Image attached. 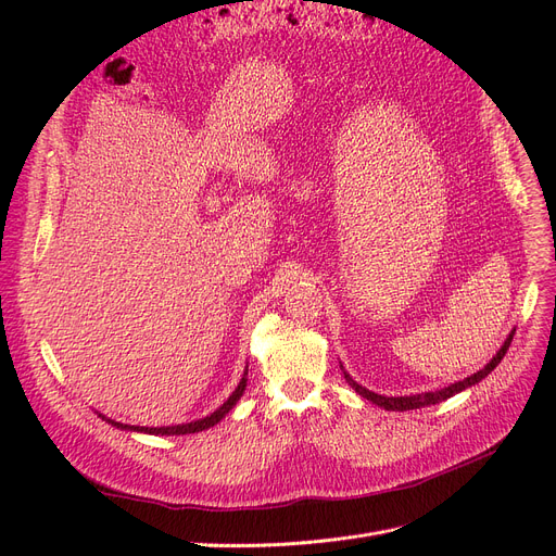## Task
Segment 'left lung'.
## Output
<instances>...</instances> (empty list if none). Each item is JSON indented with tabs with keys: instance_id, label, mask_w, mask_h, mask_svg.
<instances>
[{
	"instance_id": "8db88e82",
	"label": "left lung",
	"mask_w": 556,
	"mask_h": 556,
	"mask_svg": "<svg viewBox=\"0 0 556 556\" xmlns=\"http://www.w3.org/2000/svg\"><path fill=\"white\" fill-rule=\"evenodd\" d=\"M511 338H514V331L509 333V338L505 340V344L498 349V352H495V356L484 365V369H480V371H476V374H471V376H466L464 381H457V383H453V386H448V388H444V390L421 392V394H413V396H383V394L369 392L367 388L358 386V383L354 381V378L349 376L346 371H344V378H346V383L352 386L363 399H367V401H371V403H376V405L386 407V410H399V413H403V410H417V407H426V405H434V403H440V401H446V399L455 396L457 392H462V390H466V388H471V386L480 383L484 376H489L495 367H498V363H501L503 356L507 354V349H509V344H511ZM340 367H342V365H340Z\"/></svg>"
}]
</instances>
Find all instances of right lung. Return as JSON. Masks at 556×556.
<instances>
[{
	"label": "right lung",
	"instance_id": "obj_1",
	"mask_svg": "<svg viewBox=\"0 0 556 556\" xmlns=\"http://www.w3.org/2000/svg\"><path fill=\"white\" fill-rule=\"evenodd\" d=\"M245 386H248V367H245V374H243V378H241L239 388L229 394V399L218 407V410H214L210 417H202V419L191 421V424L149 428V426H128V424H119V421H114V419H105L103 415H99V417H103L108 424H112V426H116V428H122V430H135V432H146V434H191V432H200V430H207V428L216 426V424H218V421H220V419L231 410V407L237 405V401L243 396Z\"/></svg>",
	"mask_w": 556,
	"mask_h": 556
}]
</instances>
